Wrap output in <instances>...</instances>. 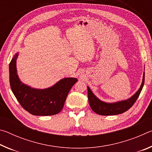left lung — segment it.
I'll use <instances>...</instances> for the list:
<instances>
[{
    "label": "left lung",
    "mask_w": 152,
    "mask_h": 152,
    "mask_svg": "<svg viewBox=\"0 0 152 152\" xmlns=\"http://www.w3.org/2000/svg\"><path fill=\"white\" fill-rule=\"evenodd\" d=\"M144 81H145V73H143L142 84L137 92L130 99L126 101L115 102V103H106V102L101 101L94 96L89 87H88L87 88H88V98L90 106L94 112L101 115H119L127 111L137 101L143 88Z\"/></svg>",
    "instance_id": "left-lung-1"
}]
</instances>
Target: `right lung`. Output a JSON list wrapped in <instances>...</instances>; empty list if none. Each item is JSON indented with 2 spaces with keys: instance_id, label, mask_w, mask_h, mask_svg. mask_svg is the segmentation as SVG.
Listing matches in <instances>:
<instances>
[{
  "instance_id": "add662e5",
  "label": "right lung",
  "mask_w": 152,
  "mask_h": 152,
  "mask_svg": "<svg viewBox=\"0 0 152 152\" xmlns=\"http://www.w3.org/2000/svg\"><path fill=\"white\" fill-rule=\"evenodd\" d=\"M17 54L9 64L10 85L12 92L25 110L33 115H53L62 110L66 97L76 78H64L54 86L44 90L31 88L22 84L17 74Z\"/></svg>"
}]
</instances>
